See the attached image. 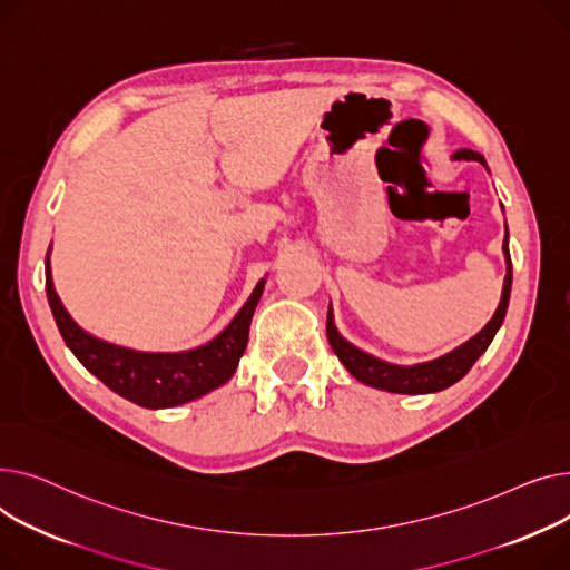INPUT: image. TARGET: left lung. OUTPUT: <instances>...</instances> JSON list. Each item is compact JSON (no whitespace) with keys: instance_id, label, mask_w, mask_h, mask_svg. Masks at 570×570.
Returning a JSON list of instances; mask_svg holds the SVG:
<instances>
[{"instance_id":"1","label":"left lung","mask_w":570,"mask_h":570,"mask_svg":"<svg viewBox=\"0 0 570 570\" xmlns=\"http://www.w3.org/2000/svg\"><path fill=\"white\" fill-rule=\"evenodd\" d=\"M455 158H464V160H479L485 165L483 156L470 149H462L455 154ZM504 253H507V262H509V272H507V281H504V292H501V301L499 308L494 313V317L476 333V336L460 345L458 350H453L451 354L434 358L428 363H419L412 367H400V365H391L384 363L371 354H365L361 350H356L354 345H350L341 333L333 326L331 313L326 317V338L331 350L336 352V356L343 361V365L347 371L363 384L375 386V389H384L391 393H434L449 389L451 384H455L458 380H462L470 367L476 363V358L488 350V345L492 343L497 328L501 326L507 317V308H509V298H511V283H513V269H511V253H509V237L504 242Z\"/></svg>"}]
</instances>
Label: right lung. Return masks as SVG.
I'll return each mask as SVG.
<instances>
[{"instance_id":"obj_1","label":"right lung","mask_w":570,"mask_h":570,"mask_svg":"<svg viewBox=\"0 0 570 570\" xmlns=\"http://www.w3.org/2000/svg\"><path fill=\"white\" fill-rule=\"evenodd\" d=\"M262 289L264 281L257 283L239 315L209 345L179 354H147L104 343L85 333L61 306L52 287L50 259L46 257V292L63 343L91 375L130 403L147 410L190 403L234 375L248 345L250 320Z\"/></svg>"}]
</instances>
